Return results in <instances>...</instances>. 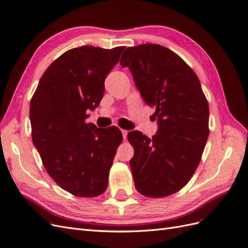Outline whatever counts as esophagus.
I'll return each mask as SVG.
<instances>
[{
	"label": "esophagus",
	"instance_id": "obj_1",
	"mask_svg": "<svg viewBox=\"0 0 248 248\" xmlns=\"http://www.w3.org/2000/svg\"><path fill=\"white\" fill-rule=\"evenodd\" d=\"M122 134H123V138L124 139H126V137H127V134H128V131H127V130H122Z\"/></svg>",
	"mask_w": 248,
	"mask_h": 248
}]
</instances>
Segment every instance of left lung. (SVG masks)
I'll use <instances>...</instances> for the list:
<instances>
[{"label": "left lung", "mask_w": 248, "mask_h": 248, "mask_svg": "<svg viewBox=\"0 0 248 248\" xmlns=\"http://www.w3.org/2000/svg\"><path fill=\"white\" fill-rule=\"evenodd\" d=\"M128 67L158 130L152 139L128 133L134 149L129 161L137 190L149 198L179 191L196 171L209 137V106L197 74L174 51L159 44L126 48Z\"/></svg>", "instance_id": "obj_1"}]
</instances>
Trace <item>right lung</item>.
I'll return each instance as SVG.
<instances>
[{
	"label": "right lung",
	"instance_id": "obj_1",
	"mask_svg": "<svg viewBox=\"0 0 248 248\" xmlns=\"http://www.w3.org/2000/svg\"><path fill=\"white\" fill-rule=\"evenodd\" d=\"M125 46H80L65 51L41 77L30 104L33 144L48 175L66 191L94 198L108 188L117 148L116 126L86 123L103 97L104 79Z\"/></svg>",
	"mask_w": 248,
	"mask_h": 248
}]
</instances>
